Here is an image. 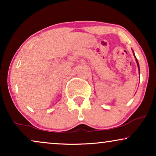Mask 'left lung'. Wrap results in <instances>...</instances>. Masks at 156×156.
<instances>
[{
    "label": "left lung",
    "instance_id": "obj_1",
    "mask_svg": "<svg viewBox=\"0 0 156 156\" xmlns=\"http://www.w3.org/2000/svg\"><path fill=\"white\" fill-rule=\"evenodd\" d=\"M133 55H134V57H135V58H136V63H137V66H138V70H139V74H140V67H139V64H138V60H137V59H136V56H135V55H134V52H133Z\"/></svg>",
    "mask_w": 156,
    "mask_h": 156
}]
</instances>
